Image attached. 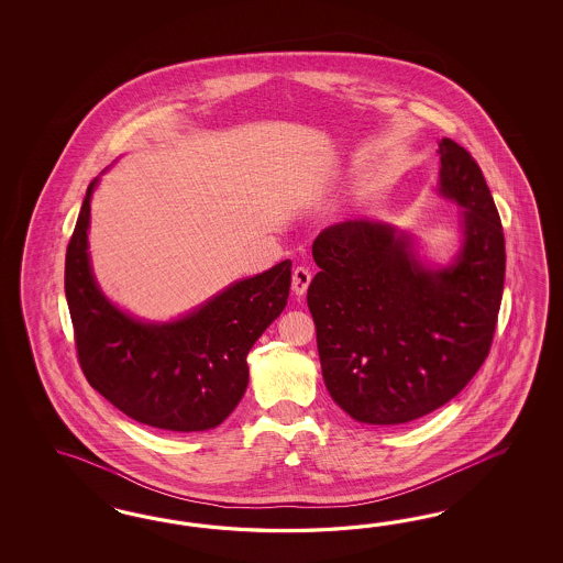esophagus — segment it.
<instances>
[{"instance_id":"1","label":"esophagus","mask_w":563,"mask_h":563,"mask_svg":"<svg viewBox=\"0 0 563 563\" xmlns=\"http://www.w3.org/2000/svg\"><path fill=\"white\" fill-rule=\"evenodd\" d=\"M309 283H311V273H309V268H306V266H297V268L292 271V292H295L297 297L306 295Z\"/></svg>"}]
</instances>
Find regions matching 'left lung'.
Returning a JSON list of instances; mask_svg holds the SVG:
<instances>
[{
	"label": "left lung",
	"mask_w": 563,
	"mask_h": 563,
	"mask_svg": "<svg viewBox=\"0 0 563 563\" xmlns=\"http://www.w3.org/2000/svg\"><path fill=\"white\" fill-rule=\"evenodd\" d=\"M440 194L461 210V252L427 268L409 233L377 221L324 229L307 289L325 388L361 423L400 426L452 400L494 342L506 241L477 161L440 142Z\"/></svg>",
	"instance_id": "8db88e82"
}]
</instances>
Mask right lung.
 Instances as JSON below:
<instances>
[{"label":"right lung","instance_id":"right-lung-1","mask_svg":"<svg viewBox=\"0 0 563 563\" xmlns=\"http://www.w3.org/2000/svg\"><path fill=\"white\" fill-rule=\"evenodd\" d=\"M90 181L66 252V299L88 384L137 423L163 431L221 426L247 388V353L287 306L290 260L233 283L186 318L148 324L102 295L90 268Z\"/></svg>","mask_w":563,"mask_h":563}]
</instances>
